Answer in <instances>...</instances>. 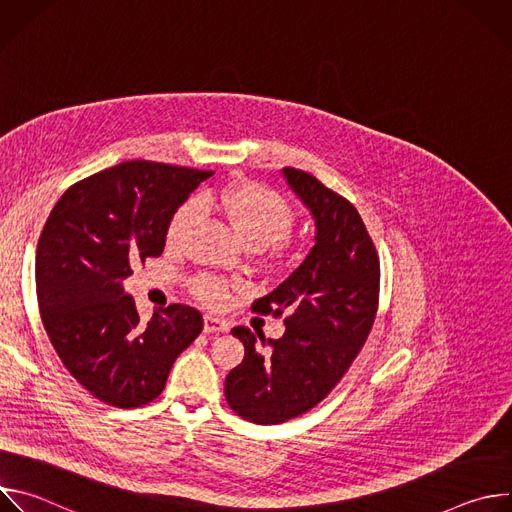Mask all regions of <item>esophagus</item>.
Wrapping results in <instances>:
<instances>
[{"instance_id":"esophagus-1","label":"esophagus","mask_w":512,"mask_h":512,"mask_svg":"<svg viewBox=\"0 0 512 512\" xmlns=\"http://www.w3.org/2000/svg\"><path fill=\"white\" fill-rule=\"evenodd\" d=\"M229 330V324L221 318L216 316H204V332L210 334V332H227Z\"/></svg>"}]
</instances>
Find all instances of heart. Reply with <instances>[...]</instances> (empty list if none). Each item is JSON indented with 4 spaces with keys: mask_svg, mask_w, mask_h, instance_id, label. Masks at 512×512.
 <instances>
[{
    "mask_svg": "<svg viewBox=\"0 0 512 512\" xmlns=\"http://www.w3.org/2000/svg\"><path fill=\"white\" fill-rule=\"evenodd\" d=\"M198 202L231 225L239 241L247 249H265L275 245L285 249V239L294 231L296 214L287 200L275 190L257 182H233L229 186L206 190L198 196ZM198 221V206L194 200L182 202L170 216L166 227V241L178 249L186 245ZM192 294L206 304H221L227 296L223 279L210 273H200L190 281Z\"/></svg>",
    "mask_w": 512,
    "mask_h": 512,
    "instance_id": "obj_1",
    "label": "heart"
}]
</instances>
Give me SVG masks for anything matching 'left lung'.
Segmentation results:
<instances>
[{
  "label": "left lung",
  "instance_id": "1",
  "mask_svg": "<svg viewBox=\"0 0 512 512\" xmlns=\"http://www.w3.org/2000/svg\"><path fill=\"white\" fill-rule=\"evenodd\" d=\"M283 176L314 214L316 245L251 306L257 314H285L283 336L233 328L245 358L227 375L225 397L259 425L294 419L328 397L367 342L379 308L381 263L358 210L308 172L283 168Z\"/></svg>",
  "mask_w": 512,
  "mask_h": 512
}]
</instances>
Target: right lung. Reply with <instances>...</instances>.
<instances>
[{
  "mask_svg": "<svg viewBox=\"0 0 512 512\" xmlns=\"http://www.w3.org/2000/svg\"><path fill=\"white\" fill-rule=\"evenodd\" d=\"M210 176L123 162L72 184L42 229L36 296L44 330L66 371L107 405L154 401L178 354L202 332V314L184 304L139 322L121 281L135 263L162 255L172 212Z\"/></svg>",
  "mask_w": 512,
  "mask_h": 512,
  "instance_id": "obj_1",
  "label": "right lung"
}]
</instances>
